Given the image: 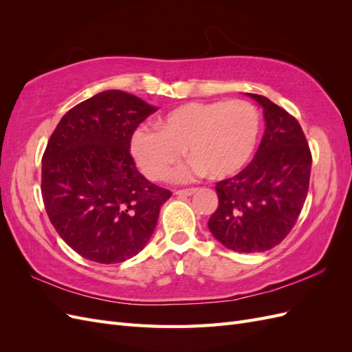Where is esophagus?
<instances>
[{"mask_svg":"<svg viewBox=\"0 0 352 352\" xmlns=\"http://www.w3.org/2000/svg\"><path fill=\"white\" fill-rule=\"evenodd\" d=\"M195 188H188V189H179V190H176L175 192V195H177V197H190L192 195L194 192H195Z\"/></svg>","mask_w":352,"mask_h":352,"instance_id":"obj_1","label":"esophagus"}]
</instances>
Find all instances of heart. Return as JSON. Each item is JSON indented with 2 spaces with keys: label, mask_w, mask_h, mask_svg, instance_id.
<instances>
[{
  "label": "heart",
  "mask_w": 352,
  "mask_h": 352,
  "mask_svg": "<svg viewBox=\"0 0 352 352\" xmlns=\"http://www.w3.org/2000/svg\"><path fill=\"white\" fill-rule=\"evenodd\" d=\"M261 116L243 100L186 102L170 110L155 129L136 131L131 153L142 173L163 180L188 150L192 162L179 176L206 175L226 179L250 163L258 144Z\"/></svg>",
  "instance_id": "obj_1"
}]
</instances>
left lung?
I'll list each match as a JSON object with an SVG mask.
<instances>
[{
    "instance_id": "8db88e82",
    "label": "left lung",
    "mask_w": 352,
    "mask_h": 352,
    "mask_svg": "<svg viewBox=\"0 0 352 352\" xmlns=\"http://www.w3.org/2000/svg\"><path fill=\"white\" fill-rule=\"evenodd\" d=\"M263 107L265 131L252 162L216 185L219 207L208 229L236 252H263L294 228L308 192L311 153L300 123L279 105L247 94Z\"/></svg>"
}]
</instances>
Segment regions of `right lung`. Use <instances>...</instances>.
Masks as SVG:
<instances>
[{"instance_id":"add662e5","label":"right lung","mask_w":352,"mask_h":352,"mask_svg":"<svg viewBox=\"0 0 352 352\" xmlns=\"http://www.w3.org/2000/svg\"><path fill=\"white\" fill-rule=\"evenodd\" d=\"M154 105L119 89L104 91L61 117L42 157L47 214L83 258L114 264L144 250L168 189L146 180L131 155L138 124Z\"/></svg>"}]
</instances>
